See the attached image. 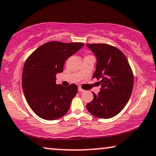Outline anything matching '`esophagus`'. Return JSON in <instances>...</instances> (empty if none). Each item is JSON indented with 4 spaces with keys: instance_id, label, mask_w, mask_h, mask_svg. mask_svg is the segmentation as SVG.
Segmentation results:
<instances>
[{
    "instance_id": "esophagus-1",
    "label": "esophagus",
    "mask_w": 156,
    "mask_h": 156,
    "mask_svg": "<svg viewBox=\"0 0 156 156\" xmlns=\"http://www.w3.org/2000/svg\"><path fill=\"white\" fill-rule=\"evenodd\" d=\"M78 91H80V92H84V91H85V90H84V89H82V88H81L80 87H79V88H78Z\"/></svg>"
}]
</instances>
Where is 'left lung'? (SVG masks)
Listing matches in <instances>:
<instances>
[{
	"instance_id": "obj_1",
	"label": "left lung",
	"mask_w": 156,
	"mask_h": 156,
	"mask_svg": "<svg viewBox=\"0 0 156 156\" xmlns=\"http://www.w3.org/2000/svg\"><path fill=\"white\" fill-rule=\"evenodd\" d=\"M97 57L92 78L101 80L98 94L86 107L100 119L112 118L129 101L133 87V75L128 59L118 48L107 44H87Z\"/></svg>"
}]
</instances>
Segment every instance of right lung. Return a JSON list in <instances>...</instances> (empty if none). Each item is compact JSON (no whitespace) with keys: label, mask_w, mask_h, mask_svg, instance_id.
Segmentation results:
<instances>
[{"label":"right lung","mask_w":156,"mask_h":156,"mask_svg":"<svg viewBox=\"0 0 156 156\" xmlns=\"http://www.w3.org/2000/svg\"><path fill=\"white\" fill-rule=\"evenodd\" d=\"M84 43L49 42L36 49L25 61L22 86L27 104L36 115L56 120L67 114L78 87L56 84V74L63 71L65 61Z\"/></svg>","instance_id":"obj_1"}]
</instances>
